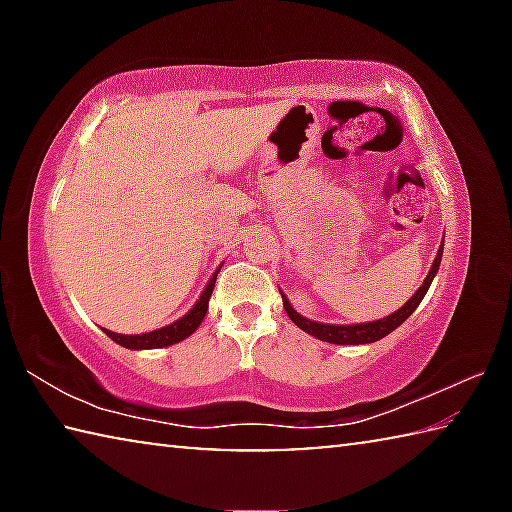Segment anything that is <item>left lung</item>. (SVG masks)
Segmentation results:
<instances>
[{
  "mask_svg": "<svg viewBox=\"0 0 512 512\" xmlns=\"http://www.w3.org/2000/svg\"><path fill=\"white\" fill-rule=\"evenodd\" d=\"M443 246L445 241L440 244L438 248V255L436 259H433L431 264V271L429 275L424 277L422 287L413 293V296L409 298V302L406 305H402L397 311H393L391 316L386 318H379V320H372V323H357V325H329V323H318V320H309L305 316H300L296 309L291 307L289 298L284 296L282 293V305H284V311H287L289 318L296 323L302 332H307L311 336H316V339L320 341H327V343H334V345H363V343H375L379 339H384V336H388L391 332H395L397 327H400L406 318H409L415 309H418V305L422 302V298L427 296V291L431 287L433 277H436L438 273V266H440V259H443Z\"/></svg>",
  "mask_w": 512,
  "mask_h": 512,
  "instance_id": "1",
  "label": "left lung"
}]
</instances>
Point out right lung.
Listing matches in <instances>:
<instances>
[{"label": "right lung", "instance_id": "1", "mask_svg": "<svg viewBox=\"0 0 512 512\" xmlns=\"http://www.w3.org/2000/svg\"><path fill=\"white\" fill-rule=\"evenodd\" d=\"M219 271H221V266L216 268L214 275L210 277V282L205 284V289L201 293V298L196 300V305L189 309L183 318L173 320L171 325H164V327L153 329V332H146V334H117V332H110V329H103V332H106L112 341L119 343L121 348H128V350H155V348H167V345L185 341L187 336H192L198 329V325L203 323Z\"/></svg>", "mask_w": 512, "mask_h": 512}]
</instances>
